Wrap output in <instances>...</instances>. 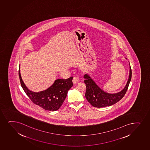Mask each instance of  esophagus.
<instances>
[{
	"instance_id": "34e87169",
	"label": "esophagus",
	"mask_w": 150,
	"mask_h": 150,
	"mask_svg": "<svg viewBox=\"0 0 150 150\" xmlns=\"http://www.w3.org/2000/svg\"><path fill=\"white\" fill-rule=\"evenodd\" d=\"M73 84H76L79 82V78L77 76H74L73 79Z\"/></svg>"
}]
</instances>
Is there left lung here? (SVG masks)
I'll return each mask as SVG.
<instances>
[{"instance_id":"obj_1","label":"left lung","mask_w":150,"mask_h":150,"mask_svg":"<svg viewBox=\"0 0 150 150\" xmlns=\"http://www.w3.org/2000/svg\"><path fill=\"white\" fill-rule=\"evenodd\" d=\"M129 65V75L126 84L123 89L115 93H109L104 91L96 84L89 74L85 75L84 78L86 85V91L85 96L91 105L97 108L111 106L118 102L123 98L128 89V86L131 80L132 70L130 63Z\"/></svg>"}]
</instances>
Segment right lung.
<instances>
[{"label": "right lung", "instance_id": "add662e5", "mask_svg": "<svg viewBox=\"0 0 150 150\" xmlns=\"http://www.w3.org/2000/svg\"><path fill=\"white\" fill-rule=\"evenodd\" d=\"M19 76L21 87L33 103L48 111L59 109L65 99L69 90L73 86V77L67 79H56L47 89L35 92L29 89L24 84L20 74V67Z\"/></svg>", "mask_w": 150, "mask_h": 150}]
</instances>
